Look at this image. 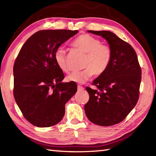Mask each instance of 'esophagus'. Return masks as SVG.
<instances>
[{
	"label": "esophagus",
	"mask_w": 156,
	"mask_h": 156,
	"mask_svg": "<svg viewBox=\"0 0 156 156\" xmlns=\"http://www.w3.org/2000/svg\"><path fill=\"white\" fill-rule=\"evenodd\" d=\"M83 90H84L83 87L80 86V85L78 86V91H83Z\"/></svg>",
	"instance_id": "esophagus-1"
}]
</instances>
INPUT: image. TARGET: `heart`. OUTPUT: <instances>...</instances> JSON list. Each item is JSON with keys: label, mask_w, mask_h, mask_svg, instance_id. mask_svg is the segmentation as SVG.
Here are the masks:
<instances>
[{"label": "heart", "mask_w": 156, "mask_h": 156, "mask_svg": "<svg viewBox=\"0 0 156 156\" xmlns=\"http://www.w3.org/2000/svg\"><path fill=\"white\" fill-rule=\"evenodd\" d=\"M71 47L85 55V57L83 62L84 69L70 74L67 77L69 81L76 83H85L92 76L103 74L112 62L113 51L111 47L102 44L100 39L88 34L78 36L71 43ZM54 58L56 64L62 72H69L64 50L58 49L55 52Z\"/></svg>", "instance_id": "b5f03b06"}]
</instances>
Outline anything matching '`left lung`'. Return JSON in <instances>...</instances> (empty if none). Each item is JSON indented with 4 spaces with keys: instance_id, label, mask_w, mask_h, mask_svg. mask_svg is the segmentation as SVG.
<instances>
[{
    "instance_id": "obj_1",
    "label": "left lung",
    "mask_w": 156,
    "mask_h": 156,
    "mask_svg": "<svg viewBox=\"0 0 156 156\" xmlns=\"http://www.w3.org/2000/svg\"><path fill=\"white\" fill-rule=\"evenodd\" d=\"M106 39L112 49V62L103 74L86 87L89 100L84 105L88 119L94 124L109 126L125 119L139 98L142 70L135 50L109 31H88Z\"/></svg>"
}]
</instances>
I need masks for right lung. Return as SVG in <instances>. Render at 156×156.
I'll return each mask as SVG.
<instances>
[{
	"instance_id": "add662e5",
	"label": "right lung",
	"mask_w": 156,
	"mask_h": 156,
	"mask_svg": "<svg viewBox=\"0 0 156 156\" xmlns=\"http://www.w3.org/2000/svg\"><path fill=\"white\" fill-rule=\"evenodd\" d=\"M78 30H41L29 38L15 60L14 96L23 116L33 125L49 127L58 123L65 104L76 91L55 60L58 47Z\"/></svg>"
}]
</instances>
